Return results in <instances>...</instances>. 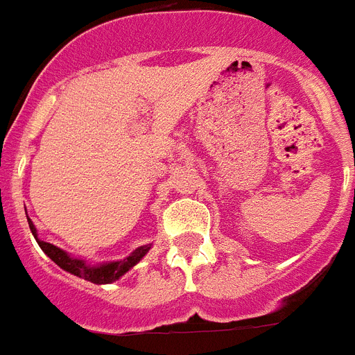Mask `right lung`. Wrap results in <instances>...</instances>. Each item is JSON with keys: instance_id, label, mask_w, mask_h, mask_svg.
I'll use <instances>...</instances> for the list:
<instances>
[{"instance_id": "1", "label": "right lung", "mask_w": 355, "mask_h": 355, "mask_svg": "<svg viewBox=\"0 0 355 355\" xmlns=\"http://www.w3.org/2000/svg\"><path fill=\"white\" fill-rule=\"evenodd\" d=\"M28 226L32 230V235L35 237L37 244L41 246V250L50 257L53 262H55L59 268H62L64 271L71 272L75 277L78 278H84L87 282H93V284H111V282L118 280V278L125 275L132 266H136L140 262L141 259L145 257L148 250H150V244L147 246H140L136 248L132 251L131 255L127 257L123 260H116V262H107V264H98V266H89L86 264V260H80V259H73V257H69L64 250H60V248L53 246L50 242H44L41 239H37V230L33 226L32 220L28 219Z\"/></svg>"}]
</instances>
